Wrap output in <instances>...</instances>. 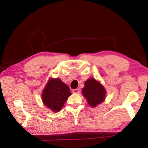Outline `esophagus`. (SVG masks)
<instances>
[{"instance_id": "obj_1", "label": "esophagus", "mask_w": 148, "mask_h": 148, "mask_svg": "<svg viewBox=\"0 0 148 148\" xmlns=\"http://www.w3.org/2000/svg\"><path fill=\"white\" fill-rule=\"evenodd\" d=\"M79 91H80V90L79 88H77V89H74V90H73V93H79Z\"/></svg>"}]
</instances>
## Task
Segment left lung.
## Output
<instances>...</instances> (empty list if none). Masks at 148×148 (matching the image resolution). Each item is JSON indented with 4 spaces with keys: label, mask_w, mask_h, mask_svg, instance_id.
I'll use <instances>...</instances> for the list:
<instances>
[{
    "label": "left lung",
    "mask_w": 148,
    "mask_h": 148,
    "mask_svg": "<svg viewBox=\"0 0 148 148\" xmlns=\"http://www.w3.org/2000/svg\"><path fill=\"white\" fill-rule=\"evenodd\" d=\"M82 93L84 98L86 99L88 105L95 108L104 101L106 91L100 82L91 77L85 81Z\"/></svg>",
    "instance_id": "left-lung-1"
}]
</instances>
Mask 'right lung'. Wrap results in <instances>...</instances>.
Returning <instances> with one entry per match:
<instances>
[{
	"mask_svg": "<svg viewBox=\"0 0 148 148\" xmlns=\"http://www.w3.org/2000/svg\"><path fill=\"white\" fill-rule=\"evenodd\" d=\"M72 94L69 88L60 78L50 77L42 93L43 104L53 112H59Z\"/></svg>",
	"mask_w": 148,
	"mask_h": 148,
	"instance_id": "obj_1",
	"label": "right lung"
}]
</instances>
